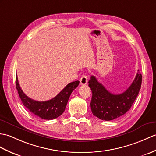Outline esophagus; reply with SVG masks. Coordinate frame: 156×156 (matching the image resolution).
<instances>
[{"instance_id":"1","label":"esophagus","mask_w":156,"mask_h":156,"mask_svg":"<svg viewBox=\"0 0 156 156\" xmlns=\"http://www.w3.org/2000/svg\"><path fill=\"white\" fill-rule=\"evenodd\" d=\"M80 82L81 85H86L88 82V78L86 75H82L80 80Z\"/></svg>"}]
</instances>
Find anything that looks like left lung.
Masks as SVG:
<instances>
[{"instance_id":"left-lung-1","label":"left lung","mask_w":156,"mask_h":156,"mask_svg":"<svg viewBox=\"0 0 156 156\" xmlns=\"http://www.w3.org/2000/svg\"><path fill=\"white\" fill-rule=\"evenodd\" d=\"M142 80V76L138 70L134 80L124 92L114 94L92 76L88 86L92 92L90 107L93 115L102 120L110 121L125 114L138 95Z\"/></svg>"}]
</instances>
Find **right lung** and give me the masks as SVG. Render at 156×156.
<instances>
[{"label":"right lung","instance_id":"1","mask_svg":"<svg viewBox=\"0 0 156 156\" xmlns=\"http://www.w3.org/2000/svg\"><path fill=\"white\" fill-rule=\"evenodd\" d=\"M78 80L70 82L52 99L39 102L28 97L20 88L18 78H16V88L23 105L32 114L44 119H54L59 117L66 108L68 99L73 90L77 88Z\"/></svg>","mask_w":156,"mask_h":156}]
</instances>
